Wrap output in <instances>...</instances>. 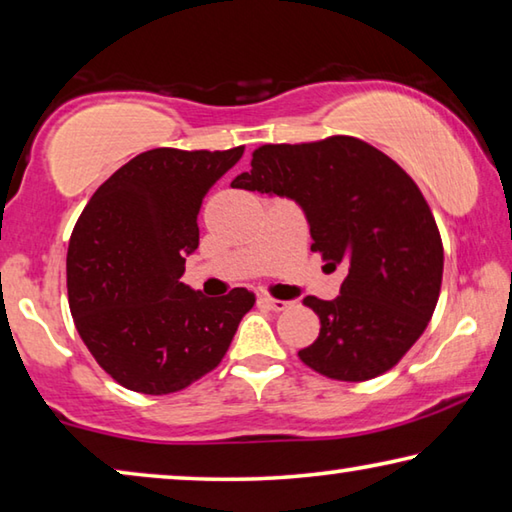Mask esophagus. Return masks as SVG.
Listing matches in <instances>:
<instances>
[{
	"mask_svg": "<svg viewBox=\"0 0 512 512\" xmlns=\"http://www.w3.org/2000/svg\"><path fill=\"white\" fill-rule=\"evenodd\" d=\"M262 303L269 307V310H273V312H282V310H287V307L291 305V303H287V300L271 298V296H262Z\"/></svg>",
	"mask_w": 512,
	"mask_h": 512,
	"instance_id": "1",
	"label": "esophagus"
}]
</instances>
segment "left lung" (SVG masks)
<instances>
[{"instance_id":"obj_1","label":"left lung","mask_w":512,"mask_h":512,"mask_svg":"<svg viewBox=\"0 0 512 512\" xmlns=\"http://www.w3.org/2000/svg\"><path fill=\"white\" fill-rule=\"evenodd\" d=\"M250 166L234 177V189L294 200L310 223L314 253L330 271H346L337 298L303 300L321 330L298 358L346 383L392 369L426 330L442 287L440 230L419 186L353 136L262 145Z\"/></svg>"}]
</instances>
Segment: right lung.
Returning <instances> with one entry per match:
<instances>
[{
  "label": "right lung",
  "mask_w": 512,
  "mask_h": 512,
  "mask_svg": "<svg viewBox=\"0 0 512 512\" xmlns=\"http://www.w3.org/2000/svg\"><path fill=\"white\" fill-rule=\"evenodd\" d=\"M243 154L154 148L93 193L68 246L79 337L132 392L170 394L218 367L255 294L207 298L180 282L198 248L202 198Z\"/></svg>",
  "instance_id": "1"
}]
</instances>
